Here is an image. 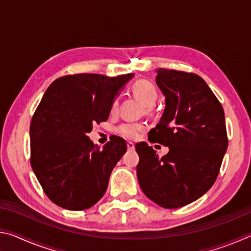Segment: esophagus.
<instances>
[{
	"instance_id": "1",
	"label": "esophagus",
	"mask_w": 251,
	"mask_h": 251,
	"mask_svg": "<svg viewBox=\"0 0 251 251\" xmlns=\"http://www.w3.org/2000/svg\"><path fill=\"white\" fill-rule=\"evenodd\" d=\"M127 148H128L129 151H134V150H135V145H134V143H131V142H128V143H127Z\"/></svg>"
}]
</instances>
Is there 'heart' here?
<instances>
[{
  "label": "heart",
  "mask_w": 251,
  "mask_h": 251,
  "mask_svg": "<svg viewBox=\"0 0 251 251\" xmlns=\"http://www.w3.org/2000/svg\"><path fill=\"white\" fill-rule=\"evenodd\" d=\"M133 93L135 96L142 101V103L151 107V106L156 103L157 99H158V92H157L156 87L151 82L145 79L137 80L133 85ZM118 106V100H115L112 103V112H115ZM145 128V126L141 123H134V122H125L117 127L116 130L117 133L122 135L123 137L128 138V139H135L138 137V135L141 131Z\"/></svg>",
  "instance_id": "heart-1"
}]
</instances>
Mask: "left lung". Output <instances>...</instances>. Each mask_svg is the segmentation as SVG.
Here are the masks:
<instances>
[{
	"label": "left lung",
	"instance_id": "obj_1",
	"mask_svg": "<svg viewBox=\"0 0 251 251\" xmlns=\"http://www.w3.org/2000/svg\"><path fill=\"white\" fill-rule=\"evenodd\" d=\"M165 96L163 116L150 141L168 146L160 157L145 142L135 145L139 186L160 207L179 208L210 189L219 174L228 138L222 104L201 76L158 69Z\"/></svg>",
	"mask_w": 251,
	"mask_h": 251
}]
</instances>
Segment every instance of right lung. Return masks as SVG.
Wrapping results in <instances>:
<instances>
[{
  "label": "right lung",
  "instance_id": "obj_1",
  "mask_svg": "<svg viewBox=\"0 0 251 251\" xmlns=\"http://www.w3.org/2000/svg\"><path fill=\"white\" fill-rule=\"evenodd\" d=\"M134 74L66 75L50 85L34 113L31 165L50 201L70 210L87 209L104 196L125 139L112 136L101 150L87 134L107 121L112 103Z\"/></svg>",
  "mask_w": 251,
  "mask_h": 251
}]
</instances>
